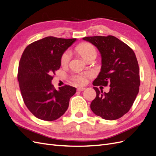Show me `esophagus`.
<instances>
[{"label":"esophagus","mask_w":156,"mask_h":156,"mask_svg":"<svg viewBox=\"0 0 156 156\" xmlns=\"http://www.w3.org/2000/svg\"><path fill=\"white\" fill-rule=\"evenodd\" d=\"M84 89H85V88H83V87H79V88H77V90L79 91V92H81V91H83Z\"/></svg>","instance_id":"34e87169"}]
</instances>
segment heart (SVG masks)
<instances>
[{"instance_id":"b5f03b06","label":"heart","mask_w":156,"mask_h":156,"mask_svg":"<svg viewBox=\"0 0 156 156\" xmlns=\"http://www.w3.org/2000/svg\"><path fill=\"white\" fill-rule=\"evenodd\" d=\"M75 51L77 53L81 55L82 57L86 60L91 58H96L97 56V50L95 46L88 42H84L79 44L76 48ZM71 53L69 51H65L60 56V64L63 66H66L70 62ZM91 72H84L80 74L73 75L72 77V81L78 84H84L87 82V79L92 76Z\"/></svg>"}]
</instances>
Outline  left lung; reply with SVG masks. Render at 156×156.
Instances as JSON below:
<instances>
[{"label":"left lung","instance_id":"8db88e82","mask_svg":"<svg viewBox=\"0 0 156 156\" xmlns=\"http://www.w3.org/2000/svg\"><path fill=\"white\" fill-rule=\"evenodd\" d=\"M101 55V69L94 86L110 87L103 93L94 87L96 97L90 108L94 114L108 120L119 119L129 111L139 90V68L135 54L130 47L113 36H88Z\"/></svg>","mask_w":156,"mask_h":156}]
</instances>
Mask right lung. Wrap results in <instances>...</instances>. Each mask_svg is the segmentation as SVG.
<instances>
[{
    "label": "right lung",
    "instance_id": "1",
    "mask_svg": "<svg viewBox=\"0 0 156 156\" xmlns=\"http://www.w3.org/2000/svg\"><path fill=\"white\" fill-rule=\"evenodd\" d=\"M76 39L48 36L28 45L19 63L17 79L23 101L32 114L53 121L68 109L76 88L69 85L56 90L51 84L60 67V56Z\"/></svg>",
    "mask_w": 156,
    "mask_h": 156
}]
</instances>
